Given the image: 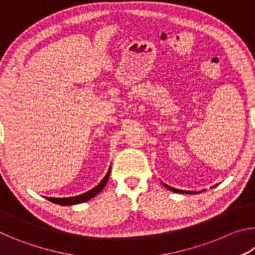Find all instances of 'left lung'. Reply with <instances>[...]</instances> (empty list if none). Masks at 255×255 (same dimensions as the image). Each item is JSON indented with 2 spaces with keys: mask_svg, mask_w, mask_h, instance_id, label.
<instances>
[{
  "mask_svg": "<svg viewBox=\"0 0 255 255\" xmlns=\"http://www.w3.org/2000/svg\"><path fill=\"white\" fill-rule=\"evenodd\" d=\"M162 184L164 185V187H165L166 189H169V190H171V191H173V192H178V193H187V195H193V193H200L201 191H185V190H179V189H175V188H172V187H170V185H167V184H165V183H163L162 182ZM215 187V185H214ZM213 187V188H214ZM202 191H204V190H202Z\"/></svg>",
  "mask_w": 255,
  "mask_h": 255,
  "instance_id": "left-lung-1",
  "label": "left lung"
}]
</instances>
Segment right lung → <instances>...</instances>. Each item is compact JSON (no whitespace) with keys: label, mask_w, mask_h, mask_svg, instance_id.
Returning <instances> with one entry per match:
<instances>
[{"label":"right lung","mask_w":255,"mask_h":255,"mask_svg":"<svg viewBox=\"0 0 255 255\" xmlns=\"http://www.w3.org/2000/svg\"><path fill=\"white\" fill-rule=\"evenodd\" d=\"M110 171L111 167H109L107 174L105 178L101 180V182L99 183L97 187H94L93 189L89 190L88 192L82 193V195L75 196V197H68V198H50V197H46L47 200H49L51 202H54L56 205H60V206H71V205H76V204H82V202H85L90 199H92L93 197H96L99 192L102 191V189L106 187V184L108 182V179L110 176Z\"/></svg>","instance_id":"right-lung-1"}]
</instances>
